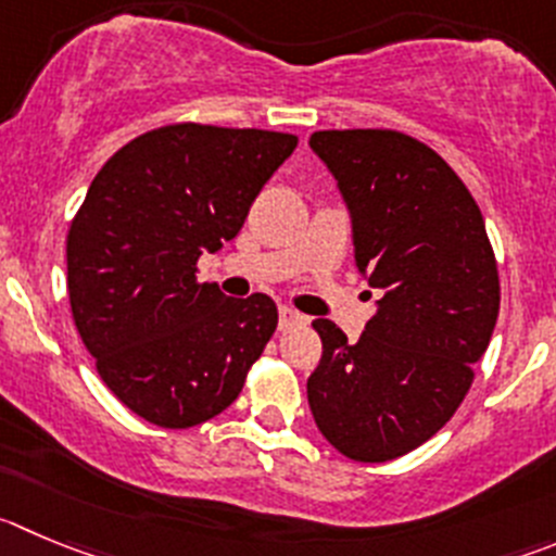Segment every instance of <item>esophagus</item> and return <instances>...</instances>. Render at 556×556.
I'll return each instance as SVG.
<instances>
[{"mask_svg": "<svg viewBox=\"0 0 556 556\" xmlns=\"http://www.w3.org/2000/svg\"><path fill=\"white\" fill-rule=\"evenodd\" d=\"M278 325H281V330H289V327H294V325H305V316L298 314L294 308H287V305H283L281 314H278Z\"/></svg>", "mask_w": 556, "mask_h": 556, "instance_id": "esophagus-1", "label": "esophagus"}]
</instances>
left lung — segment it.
<instances>
[{
  "label": "left lung",
  "instance_id": "8db88e82",
  "mask_svg": "<svg viewBox=\"0 0 556 556\" xmlns=\"http://www.w3.org/2000/svg\"><path fill=\"white\" fill-rule=\"evenodd\" d=\"M308 144L352 215L357 269L382 292L357 343L314 321L308 404L338 453L390 462L431 440L472 388L500 314L496 258L467 185L422 141L319 130Z\"/></svg>",
  "mask_w": 556,
  "mask_h": 556
}]
</instances>
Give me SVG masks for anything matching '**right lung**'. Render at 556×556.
<instances>
[{"mask_svg": "<svg viewBox=\"0 0 556 556\" xmlns=\"http://www.w3.org/2000/svg\"><path fill=\"white\" fill-rule=\"evenodd\" d=\"M298 136L179 123L105 161L67 231L76 330L105 388L161 428H190L240 395L278 325L267 294L226 298L195 262L242 229Z\"/></svg>", "mask_w": 556, "mask_h": 556, "instance_id": "right-lung-1", "label": "right lung"}]
</instances>
